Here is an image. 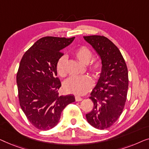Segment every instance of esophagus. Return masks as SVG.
I'll return each instance as SVG.
<instances>
[{
    "label": "esophagus",
    "mask_w": 149,
    "mask_h": 149,
    "mask_svg": "<svg viewBox=\"0 0 149 149\" xmlns=\"http://www.w3.org/2000/svg\"><path fill=\"white\" fill-rule=\"evenodd\" d=\"M75 101H81V100H82V98H81L80 96H76L75 97Z\"/></svg>",
    "instance_id": "1"
}]
</instances>
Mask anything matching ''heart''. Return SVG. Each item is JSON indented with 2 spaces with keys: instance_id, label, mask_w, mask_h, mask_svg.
<instances>
[{
  "instance_id": "heart-1",
  "label": "heart",
  "mask_w": 149,
  "mask_h": 149,
  "mask_svg": "<svg viewBox=\"0 0 149 149\" xmlns=\"http://www.w3.org/2000/svg\"><path fill=\"white\" fill-rule=\"evenodd\" d=\"M74 55L80 63L86 65L92 58L93 53L87 47L81 46L75 50ZM66 61L65 56H61L56 63V72L61 77H65L66 75ZM89 69L94 76L98 77L102 72V62L99 60H95L90 65ZM93 84L92 79L87 75L81 77H71L65 81L63 88L65 91L68 93L74 94L75 95H83L91 89Z\"/></svg>"
}]
</instances>
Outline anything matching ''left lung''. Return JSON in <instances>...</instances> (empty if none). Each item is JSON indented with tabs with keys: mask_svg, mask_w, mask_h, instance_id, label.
<instances>
[{
	"mask_svg": "<svg viewBox=\"0 0 149 149\" xmlns=\"http://www.w3.org/2000/svg\"><path fill=\"white\" fill-rule=\"evenodd\" d=\"M98 54L102 63L96 86L91 93L94 107L86 115L87 121L99 130L111 126L122 113L128 89V72L121 52L103 36H84Z\"/></svg>",
	"mask_w": 149,
	"mask_h": 149,
	"instance_id": "8db88e82",
	"label": "left lung"
}]
</instances>
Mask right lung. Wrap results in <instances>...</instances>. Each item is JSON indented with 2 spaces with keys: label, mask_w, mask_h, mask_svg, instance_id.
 I'll return each instance as SVG.
<instances>
[{
  "label": "right lung",
  "mask_w": 149,
  "mask_h": 149,
  "mask_svg": "<svg viewBox=\"0 0 149 149\" xmlns=\"http://www.w3.org/2000/svg\"><path fill=\"white\" fill-rule=\"evenodd\" d=\"M74 38H42L25 53L20 61L17 74L20 107L29 121L40 130L56 126L63 110L75 101L74 95H58L61 84L56 77V69L63 55L62 49Z\"/></svg>",
  "instance_id": "add662e5"
}]
</instances>
